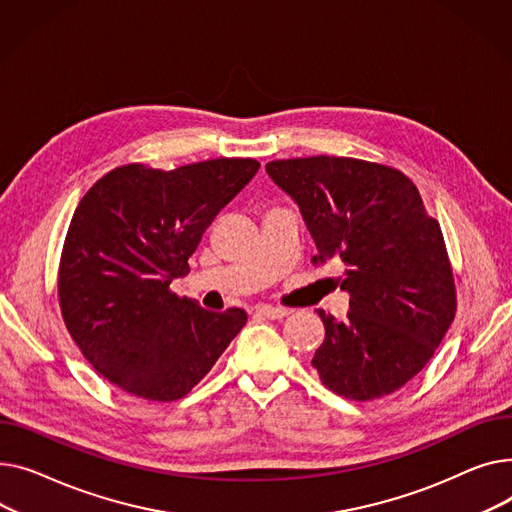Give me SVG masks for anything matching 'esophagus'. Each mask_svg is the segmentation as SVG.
<instances>
[{
    "label": "esophagus",
    "instance_id": "1",
    "mask_svg": "<svg viewBox=\"0 0 512 512\" xmlns=\"http://www.w3.org/2000/svg\"><path fill=\"white\" fill-rule=\"evenodd\" d=\"M254 312H256L258 316H264V318H270V320H281V318H285L291 310H287V308H273V306H258Z\"/></svg>",
    "mask_w": 512,
    "mask_h": 512
}]
</instances>
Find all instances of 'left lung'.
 Segmentation results:
<instances>
[{
	"label": "left lung",
	"mask_w": 512,
	"mask_h": 512,
	"mask_svg": "<svg viewBox=\"0 0 512 512\" xmlns=\"http://www.w3.org/2000/svg\"><path fill=\"white\" fill-rule=\"evenodd\" d=\"M302 210L318 254L343 268L347 320L318 310L326 335L312 366L351 401L395 393L430 362L457 314L453 268L440 225L411 179L351 157L281 159L266 165Z\"/></svg>",
	"instance_id": "1"
}]
</instances>
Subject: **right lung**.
<instances>
[{"mask_svg": "<svg viewBox=\"0 0 512 512\" xmlns=\"http://www.w3.org/2000/svg\"><path fill=\"white\" fill-rule=\"evenodd\" d=\"M256 159H210L171 171L115 167L70 221L57 268L66 328L101 376L140 399L186 397L248 314L208 312L169 289L190 273L202 233L256 175Z\"/></svg>", "mask_w": 512, "mask_h": 512, "instance_id": "obj_1", "label": "right lung"}]
</instances>
